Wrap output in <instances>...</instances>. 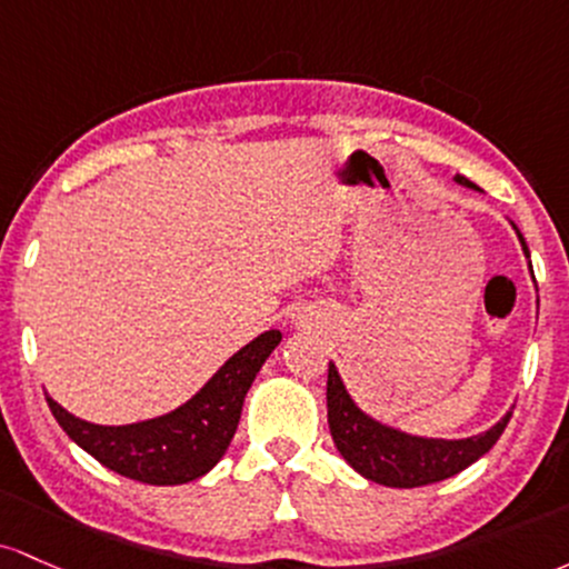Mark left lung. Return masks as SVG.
<instances>
[{"mask_svg": "<svg viewBox=\"0 0 569 569\" xmlns=\"http://www.w3.org/2000/svg\"><path fill=\"white\" fill-rule=\"evenodd\" d=\"M457 182L476 188L462 174H457ZM521 247L529 254L525 239H521ZM508 422L510 413H506L502 422H497L491 430L465 440L406 436V432L392 430V427H385L366 417L343 389L336 366L328 368V425L336 449L341 451V457L352 465L357 473L376 483H385V487L413 489L457 476L459 470L470 468L476 459L487 455L491 446L500 440Z\"/></svg>", "mask_w": 569, "mask_h": 569, "instance_id": "obj_1", "label": "left lung"}]
</instances>
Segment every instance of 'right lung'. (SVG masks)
Returning a JSON list of instances; mask_svg holds the SVG:
<instances>
[{
	"label": "right lung",
	"mask_w": 569,
	"mask_h": 569,
	"mask_svg": "<svg viewBox=\"0 0 569 569\" xmlns=\"http://www.w3.org/2000/svg\"><path fill=\"white\" fill-rule=\"evenodd\" d=\"M279 341V330L258 336L217 370L196 398L150 422L91 425L72 417L50 395L44 398L63 432L104 468L152 487H174L196 481L220 462L239 427L247 389Z\"/></svg>",
	"instance_id": "1"
}]
</instances>
